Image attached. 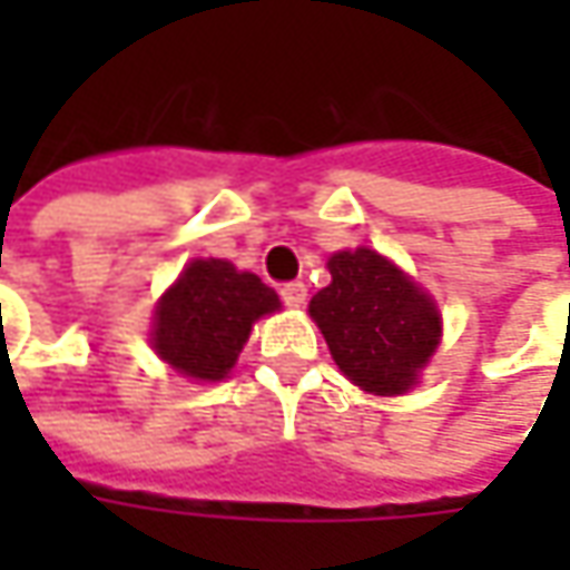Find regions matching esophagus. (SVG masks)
Segmentation results:
<instances>
[{"label": "esophagus", "mask_w": 570, "mask_h": 570, "mask_svg": "<svg viewBox=\"0 0 570 570\" xmlns=\"http://www.w3.org/2000/svg\"><path fill=\"white\" fill-rule=\"evenodd\" d=\"M278 295H282V301H285L288 307H304V304H307V285H304V282H285Z\"/></svg>", "instance_id": "obj_1"}]
</instances>
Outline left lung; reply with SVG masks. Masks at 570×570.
Segmentation results:
<instances>
[{"label":"left lung","mask_w":570,"mask_h":570,"mask_svg":"<svg viewBox=\"0 0 570 570\" xmlns=\"http://www.w3.org/2000/svg\"><path fill=\"white\" fill-rule=\"evenodd\" d=\"M333 282L314 295L311 317L333 362L367 393H405L441 340L434 301L374 250H342L330 259Z\"/></svg>","instance_id":"obj_1"}]
</instances>
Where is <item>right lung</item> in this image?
Segmentation results:
<instances>
[{
    "instance_id": "1",
    "label": "right lung",
    "mask_w": 570,
    "mask_h": 570,
    "mask_svg": "<svg viewBox=\"0 0 570 570\" xmlns=\"http://www.w3.org/2000/svg\"><path fill=\"white\" fill-rule=\"evenodd\" d=\"M278 307V295L253 273L225 259H193L155 311L151 345L180 374L222 381L253 323Z\"/></svg>"
}]
</instances>
